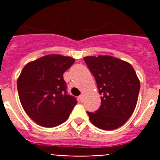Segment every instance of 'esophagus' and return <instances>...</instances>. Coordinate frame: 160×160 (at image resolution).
<instances>
[{
    "mask_svg": "<svg viewBox=\"0 0 160 160\" xmlns=\"http://www.w3.org/2000/svg\"><path fill=\"white\" fill-rule=\"evenodd\" d=\"M79 100H80V102H83V101H84V96H83V95H80V96H79Z\"/></svg>",
    "mask_w": 160,
    "mask_h": 160,
    "instance_id": "esophagus-1",
    "label": "esophagus"
}]
</instances>
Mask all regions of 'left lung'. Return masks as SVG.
Wrapping results in <instances>:
<instances>
[{
	"instance_id": "obj_1",
	"label": "left lung",
	"mask_w": 160,
	"mask_h": 160,
	"mask_svg": "<svg viewBox=\"0 0 160 160\" xmlns=\"http://www.w3.org/2000/svg\"><path fill=\"white\" fill-rule=\"evenodd\" d=\"M94 75L101 105L88 112L90 122L104 130L122 126L133 114L139 96L140 82L129 63L109 55L84 58Z\"/></svg>"
}]
</instances>
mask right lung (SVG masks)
<instances>
[{"mask_svg":"<svg viewBox=\"0 0 160 160\" xmlns=\"http://www.w3.org/2000/svg\"><path fill=\"white\" fill-rule=\"evenodd\" d=\"M75 59L60 55H47L29 62L17 80L19 98L24 110L33 121L51 128L69 118L77 104L67 95L63 74Z\"/></svg>","mask_w":160,"mask_h":160,"instance_id":"obj_1","label":"right lung"}]
</instances>
